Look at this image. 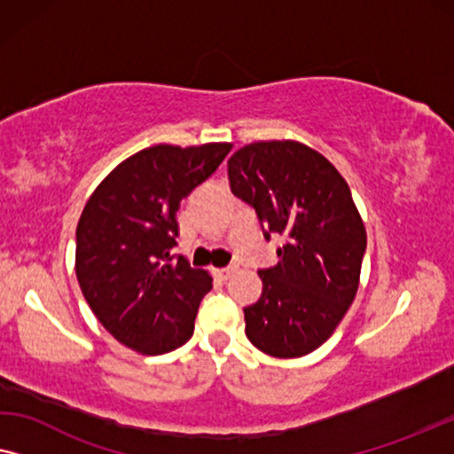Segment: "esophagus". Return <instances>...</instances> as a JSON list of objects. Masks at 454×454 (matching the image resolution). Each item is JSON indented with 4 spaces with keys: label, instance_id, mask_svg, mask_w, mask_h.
Wrapping results in <instances>:
<instances>
[{
    "label": "esophagus",
    "instance_id": "esophagus-1",
    "mask_svg": "<svg viewBox=\"0 0 454 454\" xmlns=\"http://www.w3.org/2000/svg\"><path fill=\"white\" fill-rule=\"evenodd\" d=\"M232 271H234V267H222V270H215L214 271V276L220 279V282H226V279L232 276Z\"/></svg>",
    "mask_w": 454,
    "mask_h": 454
}]
</instances>
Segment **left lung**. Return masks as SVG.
I'll return each mask as SVG.
<instances>
[{
	"label": "left lung",
	"instance_id": "8db88e82",
	"mask_svg": "<svg viewBox=\"0 0 454 454\" xmlns=\"http://www.w3.org/2000/svg\"><path fill=\"white\" fill-rule=\"evenodd\" d=\"M232 193L263 228L284 236L279 261L259 270L263 290L245 309V333L261 352L300 357L329 340L354 302L366 230L352 191L327 158L298 142H257L228 160Z\"/></svg>",
	"mask_w": 454,
	"mask_h": 454
}]
</instances>
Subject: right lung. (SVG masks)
<instances>
[{
  "instance_id": "obj_1",
  "label": "right lung",
  "mask_w": 454,
  "mask_h": 454,
  "mask_svg": "<svg viewBox=\"0 0 454 454\" xmlns=\"http://www.w3.org/2000/svg\"><path fill=\"white\" fill-rule=\"evenodd\" d=\"M232 145H154L121 162L88 200L75 230V276L108 333L139 354L172 352L193 335L212 290L176 247V209Z\"/></svg>"
}]
</instances>
